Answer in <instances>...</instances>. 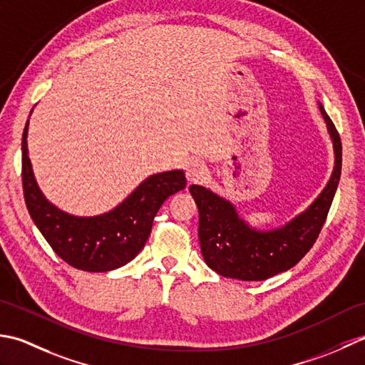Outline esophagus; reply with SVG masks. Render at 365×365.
<instances>
[{
	"label": "esophagus",
	"mask_w": 365,
	"mask_h": 365,
	"mask_svg": "<svg viewBox=\"0 0 365 365\" xmlns=\"http://www.w3.org/2000/svg\"><path fill=\"white\" fill-rule=\"evenodd\" d=\"M206 173H207L206 167L198 160H192L187 163V165H185V178H187L189 182L202 181L206 176Z\"/></svg>",
	"instance_id": "obj_1"
}]
</instances>
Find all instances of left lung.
<instances>
[{
  "instance_id": "left-lung-1",
  "label": "left lung",
  "mask_w": 365,
  "mask_h": 365,
  "mask_svg": "<svg viewBox=\"0 0 365 365\" xmlns=\"http://www.w3.org/2000/svg\"><path fill=\"white\" fill-rule=\"evenodd\" d=\"M334 151V168L324 189L302 212L276 228H255L236 206L214 190L192 184L198 206V237L205 263L228 279L255 282L285 272L307 254L329 212L341 170V141L336 125L318 102Z\"/></svg>"
}]
</instances>
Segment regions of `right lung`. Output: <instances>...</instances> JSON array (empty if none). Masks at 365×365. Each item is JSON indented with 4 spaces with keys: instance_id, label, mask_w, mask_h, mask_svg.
<instances>
[{
    "instance_id": "add662e5",
    "label": "right lung",
    "mask_w": 365,
    "mask_h": 365,
    "mask_svg": "<svg viewBox=\"0 0 365 365\" xmlns=\"http://www.w3.org/2000/svg\"><path fill=\"white\" fill-rule=\"evenodd\" d=\"M33 111V110H31ZM28 124L21 138V180L28 212L55 254L88 272L128 264L145 247L153 219L165 200L185 187L184 170L148 176L120 205L98 215H73L43 195L28 158Z\"/></svg>"
}]
</instances>
